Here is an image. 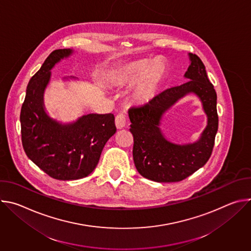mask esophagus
Listing matches in <instances>:
<instances>
[{
	"label": "esophagus",
	"mask_w": 251,
	"mask_h": 251,
	"mask_svg": "<svg viewBox=\"0 0 251 251\" xmlns=\"http://www.w3.org/2000/svg\"><path fill=\"white\" fill-rule=\"evenodd\" d=\"M126 123H127V118H126L125 114L120 113L115 117V125H116L117 129L124 128L126 126Z\"/></svg>",
	"instance_id": "1"
}]
</instances>
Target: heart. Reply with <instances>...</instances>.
Instances as JSON below:
<instances>
[{
    "label": "heart",
    "instance_id": "b5f03b06",
    "mask_svg": "<svg viewBox=\"0 0 251 251\" xmlns=\"http://www.w3.org/2000/svg\"><path fill=\"white\" fill-rule=\"evenodd\" d=\"M167 75V67L161 61L139 58L115 68L108 81L113 88H128L135 85L134 99L139 103L152 100Z\"/></svg>",
    "mask_w": 251,
    "mask_h": 251
}]
</instances>
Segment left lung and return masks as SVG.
Returning <instances> with one entry per match:
<instances>
[{
	"label": "left lung",
	"instance_id": "left-lung-1",
	"mask_svg": "<svg viewBox=\"0 0 251 251\" xmlns=\"http://www.w3.org/2000/svg\"><path fill=\"white\" fill-rule=\"evenodd\" d=\"M190 65L182 85L169 88L148 103L129 109L130 131L134 137L133 159L141 176L158 183L180 182L208 161L214 145L219 117L217 92L209 82L201 58L189 53ZM195 94L207 115V126L193 143L176 145L166 139L160 129L163 114L178 100Z\"/></svg>",
	"mask_w": 251,
	"mask_h": 251
}]
</instances>
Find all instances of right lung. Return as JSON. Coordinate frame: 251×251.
Listing matches in <instances>:
<instances>
[{"label":"right lung","instance_id":"obj_1","mask_svg":"<svg viewBox=\"0 0 251 251\" xmlns=\"http://www.w3.org/2000/svg\"><path fill=\"white\" fill-rule=\"evenodd\" d=\"M71 49L53 50L29 80L21 110L22 143L28 159L50 176L78 180L96 168L101 152L116 132L114 115L90 113L62 123L49 115L44 95L55 64L73 55ZM75 79L64 77L63 80Z\"/></svg>","mask_w":251,"mask_h":251}]
</instances>
